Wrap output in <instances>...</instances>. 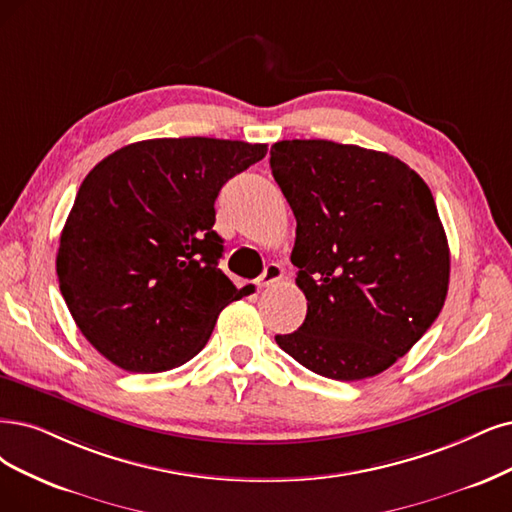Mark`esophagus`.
Returning a JSON list of instances; mask_svg holds the SVG:
<instances>
[{"mask_svg": "<svg viewBox=\"0 0 512 512\" xmlns=\"http://www.w3.org/2000/svg\"><path fill=\"white\" fill-rule=\"evenodd\" d=\"M282 276H285V272H282V268L278 266V263H268L266 270H263V274L257 278V287H259V289L272 287L274 282L282 280Z\"/></svg>", "mask_w": 512, "mask_h": 512, "instance_id": "1", "label": "esophagus"}]
</instances>
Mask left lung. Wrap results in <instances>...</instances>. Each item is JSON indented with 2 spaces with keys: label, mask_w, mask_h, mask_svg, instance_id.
<instances>
[{
  "label": "left lung",
  "mask_w": 512,
  "mask_h": 512,
  "mask_svg": "<svg viewBox=\"0 0 512 512\" xmlns=\"http://www.w3.org/2000/svg\"><path fill=\"white\" fill-rule=\"evenodd\" d=\"M270 166L297 219L291 253L304 325L276 344L356 382L392 367L437 320L449 244L424 179L399 158L323 139L278 141Z\"/></svg>",
  "instance_id": "1"
}]
</instances>
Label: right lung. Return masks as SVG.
Segmentation results:
<instances>
[{"label":"right lung","mask_w":512,"mask_h":512,"mask_svg":"<svg viewBox=\"0 0 512 512\" xmlns=\"http://www.w3.org/2000/svg\"><path fill=\"white\" fill-rule=\"evenodd\" d=\"M268 145L149 139L94 166L61 232L56 274L82 335L132 373L194 358L219 312L240 299L217 263L215 200Z\"/></svg>","instance_id":"right-lung-1"}]
</instances>
